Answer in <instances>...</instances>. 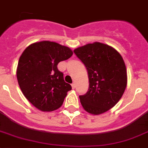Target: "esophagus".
I'll return each instance as SVG.
<instances>
[{
  "instance_id": "obj_1",
  "label": "esophagus",
  "mask_w": 148,
  "mask_h": 148,
  "mask_svg": "<svg viewBox=\"0 0 148 148\" xmlns=\"http://www.w3.org/2000/svg\"><path fill=\"white\" fill-rule=\"evenodd\" d=\"M71 86H72V88H75V83H73L72 84H71Z\"/></svg>"
}]
</instances>
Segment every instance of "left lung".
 Wrapping results in <instances>:
<instances>
[{
	"label": "left lung",
	"mask_w": 148,
	"mask_h": 148,
	"mask_svg": "<svg viewBox=\"0 0 148 148\" xmlns=\"http://www.w3.org/2000/svg\"><path fill=\"white\" fill-rule=\"evenodd\" d=\"M74 52L88 71L89 88L79 95L83 109L95 115L106 112L119 102L127 87V69L121 55L111 46L97 42Z\"/></svg>",
	"instance_id": "1"
}]
</instances>
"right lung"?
I'll return each mask as SVG.
<instances>
[{"label": "right lung", "mask_w": 148, "mask_h": 148, "mask_svg": "<svg viewBox=\"0 0 148 148\" xmlns=\"http://www.w3.org/2000/svg\"><path fill=\"white\" fill-rule=\"evenodd\" d=\"M73 51L56 42L42 41L28 46L20 56L16 75L23 95L38 110H56L62 105L71 86L57 69Z\"/></svg>", "instance_id": "add662e5"}]
</instances>
